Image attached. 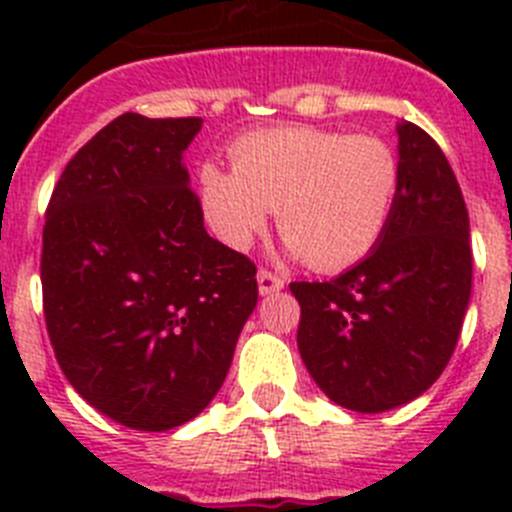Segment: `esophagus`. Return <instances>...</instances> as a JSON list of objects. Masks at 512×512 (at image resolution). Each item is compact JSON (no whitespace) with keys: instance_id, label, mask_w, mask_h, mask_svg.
<instances>
[{"instance_id":"1","label":"esophagus","mask_w":512,"mask_h":512,"mask_svg":"<svg viewBox=\"0 0 512 512\" xmlns=\"http://www.w3.org/2000/svg\"><path fill=\"white\" fill-rule=\"evenodd\" d=\"M256 279H259L261 295H274V292H279V289L284 287V279L279 277V274H274V271H269V269H259Z\"/></svg>"}]
</instances>
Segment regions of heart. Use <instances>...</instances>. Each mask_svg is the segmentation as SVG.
<instances>
[{
  "mask_svg": "<svg viewBox=\"0 0 512 512\" xmlns=\"http://www.w3.org/2000/svg\"><path fill=\"white\" fill-rule=\"evenodd\" d=\"M233 171L200 169V207L212 233L243 251L277 210L287 248L318 271L359 264L382 241L400 197V156L377 135L292 128L243 135Z\"/></svg>",
  "mask_w": 512,
  "mask_h": 512,
  "instance_id": "heart-1",
  "label": "heart"
}]
</instances>
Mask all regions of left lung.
I'll use <instances>...</instances> for the list:
<instances>
[{"label": "left lung", "mask_w": 512, "mask_h": 512, "mask_svg": "<svg viewBox=\"0 0 512 512\" xmlns=\"http://www.w3.org/2000/svg\"><path fill=\"white\" fill-rule=\"evenodd\" d=\"M402 184L374 251L330 282H292L297 348L341 408L384 413L423 395L449 364L472 295L469 215L436 140L397 125Z\"/></svg>", "instance_id": "8db88e82"}]
</instances>
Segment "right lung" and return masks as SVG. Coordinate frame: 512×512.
Instances as JSON below:
<instances>
[{"instance_id":"add662e5","label":"right lung","mask_w":512,"mask_h":512,"mask_svg":"<svg viewBox=\"0 0 512 512\" xmlns=\"http://www.w3.org/2000/svg\"><path fill=\"white\" fill-rule=\"evenodd\" d=\"M202 117L125 112L71 158L45 210L43 312L61 372L135 431L197 418L259 300L256 266L210 238L182 161Z\"/></svg>"}]
</instances>
